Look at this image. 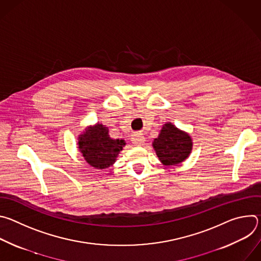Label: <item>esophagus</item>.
I'll return each instance as SVG.
<instances>
[{
  "mask_svg": "<svg viewBox=\"0 0 261 261\" xmlns=\"http://www.w3.org/2000/svg\"><path fill=\"white\" fill-rule=\"evenodd\" d=\"M131 140H132V142L135 145H142L144 143V141H145L144 137L141 134H139V133H134L132 135V137H131Z\"/></svg>",
  "mask_w": 261,
  "mask_h": 261,
  "instance_id": "1",
  "label": "esophagus"
}]
</instances>
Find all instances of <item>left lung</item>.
Returning a JSON list of instances; mask_svg holds the SVG:
<instances>
[{
  "label": "left lung",
  "mask_w": 261,
  "mask_h": 261,
  "mask_svg": "<svg viewBox=\"0 0 261 261\" xmlns=\"http://www.w3.org/2000/svg\"><path fill=\"white\" fill-rule=\"evenodd\" d=\"M153 146L164 165H176L189 156L192 150L191 137L172 124H165Z\"/></svg>",
  "instance_id": "8db88e82"
}]
</instances>
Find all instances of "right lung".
<instances>
[{
	"label": "right lung",
	"mask_w": 261,
	"mask_h": 261,
	"mask_svg": "<svg viewBox=\"0 0 261 261\" xmlns=\"http://www.w3.org/2000/svg\"><path fill=\"white\" fill-rule=\"evenodd\" d=\"M79 147L86 161L95 168H107L116 161L125 145L123 139H111L108 130L101 124L90 127L80 136Z\"/></svg>",
	"instance_id": "add662e5"
}]
</instances>
